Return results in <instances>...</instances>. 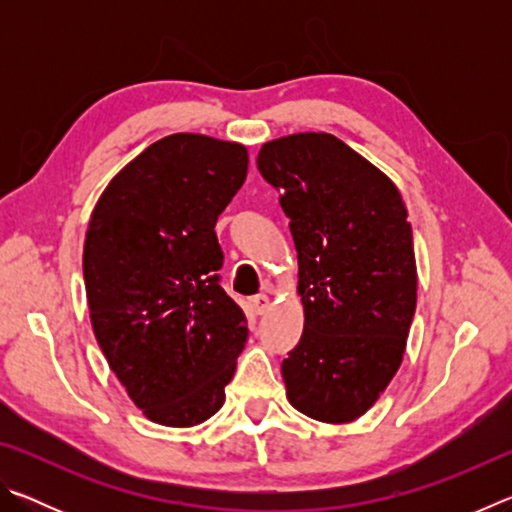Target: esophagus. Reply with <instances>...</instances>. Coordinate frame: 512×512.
<instances>
[{"label":"esophagus","mask_w":512,"mask_h":512,"mask_svg":"<svg viewBox=\"0 0 512 512\" xmlns=\"http://www.w3.org/2000/svg\"><path fill=\"white\" fill-rule=\"evenodd\" d=\"M250 302H253V309H255V314H257V316L266 314L268 307H271V298L264 296V293H259V296H255V298L250 300Z\"/></svg>","instance_id":"34e87169"}]
</instances>
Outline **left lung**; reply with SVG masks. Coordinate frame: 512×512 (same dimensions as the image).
Masks as SVG:
<instances>
[{
	"instance_id": "8db88e82",
	"label": "left lung",
	"mask_w": 512,
	"mask_h": 512,
	"mask_svg": "<svg viewBox=\"0 0 512 512\" xmlns=\"http://www.w3.org/2000/svg\"><path fill=\"white\" fill-rule=\"evenodd\" d=\"M257 169L280 192L298 253L305 329L282 361L293 409L345 424L400 370L418 300L413 232L391 178L339 137L262 144Z\"/></svg>"
}]
</instances>
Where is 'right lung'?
Masks as SVG:
<instances>
[{
	"label": "right lung",
	"instance_id": "1",
	"mask_svg": "<svg viewBox=\"0 0 512 512\" xmlns=\"http://www.w3.org/2000/svg\"><path fill=\"white\" fill-rule=\"evenodd\" d=\"M248 173V149L201 133L162 137L94 205L83 244L90 323L119 384L164 427L221 409L248 339L221 289L214 225Z\"/></svg>",
	"mask_w": 512,
	"mask_h": 512
}]
</instances>
